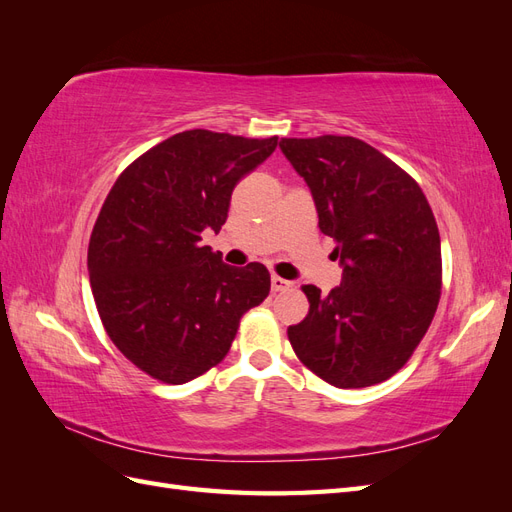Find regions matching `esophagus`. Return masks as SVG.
I'll use <instances>...</instances> for the list:
<instances>
[{
	"label": "esophagus",
	"instance_id": "34e87169",
	"mask_svg": "<svg viewBox=\"0 0 512 512\" xmlns=\"http://www.w3.org/2000/svg\"><path fill=\"white\" fill-rule=\"evenodd\" d=\"M290 286H292V282L284 280V277H280V275H273V277H271V288H273L275 292H282V290H288Z\"/></svg>",
	"mask_w": 512,
	"mask_h": 512
}]
</instances>
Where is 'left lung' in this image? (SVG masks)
<instances>
[{"label":"left lung","instance_id":"obj_1","mask_svg":"<svg viewBox=\"0 0 512 512\" xmlns=\"http://www.w3.org/2000/svg\"><path fill=\"white\" fill-rule=\"evenodd\" d=\"M280 149L312 192L342 267L329 294L303 286L309 312L288 327L292 350L337 389L378 384L404 367L436 314V218L418 183L359 138H282Z\"/></svg>","mask_w":512,"mask_h":512}]
</instances>
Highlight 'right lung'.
Instances as JSON below:
<instances>
[{
	"mask_svg": "<svg viewBox=\"0 0 512 512\" xmlns=\"http://www.w3.org/2000/svg\"><path fill=\"white\" fill-rule=\"evenodd\" d=\"M277 136L185 130L132 162L91 232V292L113 344L138 369L183 384L218 365L241 316L267 299L265 265L230 267L203 245L222 230L235 185Z\"/></svg>",
	"mask_w": 512,
	"mask_h": 512,
	"instance_id": "1",
	"label": "right lung"
}]
</instances>
